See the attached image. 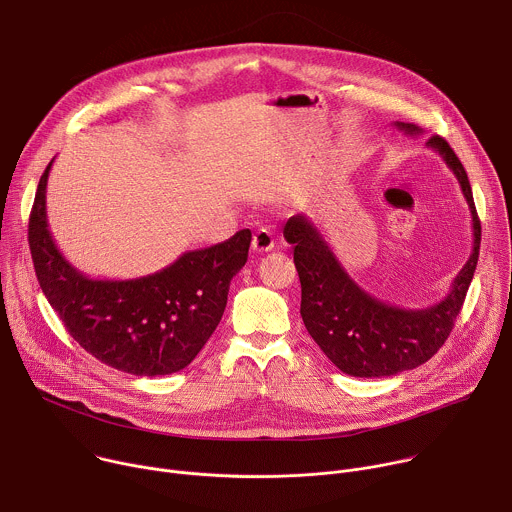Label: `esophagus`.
Instances as JSON below:
<instances>
[{"label": "esophagus", "mask_w": 512, "mask_h": 512, "mask_svg": "<svg viewBox=\"0 0 512 512\" xmlns=\"http://www.w3.org/2000/svg\"><path fill=\"white\" fill-rule=\"evenodd\" d=\"M273 247H275V241H273V237H271V231H269V229H259V231L255 233L253 241H251V249H253L255 253H267V251H271Z\"/></svg>", "instance_id": "obj_1"}]
</instances>
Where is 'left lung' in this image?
<instances>
[{"instance_id":"8db88e82","label":"left lung","mask_w":512,"mask_h":512,"mask_svg":"<svg viewBox=\"0 0 512 512\" xmlns=\"http://www.w3.org/2000/svg\"><path fill=\"white\" fill-rule=\"evenodd\" d=\"M395 127L421 133L413 123L395 121ZM427 148L454 172L472 214V253L442 302L421 310L381 302L346 273L306 214L291 216L283 227L302 283V320L322 352L350 377H391L427 362L450 336L474 277L482 231L468 174L444 137H429Z\"/></svg>"}]
</instances>
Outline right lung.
<instances>
[{"label": "right lung", "instance_id": "add662e5", "mask_svg": "<svg viewBox=\"0 0 512 512\" xmlns=\"http://www.w3.org/2000/svg\"><path fill=\"white\" fill-rule=\"evenodd\" d=\"M54 162V160H52ZM46 166L28 225L38 283L70 336L109 367L160 377L182 371L216 330L231 279L249 255L251 231L180 255L135 279H93L58 251L46 218Z\"/></svg>", "mask_w": 512, "mask_h": 512}]
</instances>
